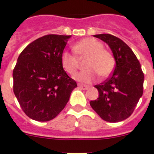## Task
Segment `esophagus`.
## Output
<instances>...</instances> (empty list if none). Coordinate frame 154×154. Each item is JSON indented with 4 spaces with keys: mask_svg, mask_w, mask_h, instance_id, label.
<instances>
[{
    "mask_svg": "<svg viewBox=\"0 0 154 154\" xmlns=\"http://www.w3.org/2000/svg\"><path fill=\"white\" fill-rule=\"evenodd\" d=\"M78 87L80 88V89H82V90H87L89 87L87 86V85H83V84H78Z\"/></svg>",
    "mask_w": 154,
    "mask_h": 154,
    "instance_id": "34e87169",
    "label": "esophagus"
}]
</instances>
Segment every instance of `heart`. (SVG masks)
Masks as SVG:
<instances>
[{"label": "heart", "instance_id": "b5f03b06", "mask_svg": "<svg viewBox=\"0 0 154 154\" xmlns=\"http://www.w3.org/2000/svg\"><path fill=\"white\" fill-rule=\"evenodd\" d=\"M73 54L63 51L61 54L60 60L63 70L70 75L77 72L79 68V60L87 58L86 69L87 71L80 72L75 76L82 82L90 83L97 78V74L100 77H108L114 69L115 60L112 54L104 49L102 44L93 38H86L73 45Z\"/></svg>", "mask_w": 154, "mask_h": 154}]
</instances>
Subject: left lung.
Here are the masks:
<instances>
[{
  "mask_svg": "<svg viewBox=\"0 0 154 154\" xmlns=\"http://www.w3.org/2000/svg\"><path fill=\"white\" fill-rule=\"evenodd\" d=\"M94 37L109 45L116 67L108 79L95 86L99 97L91 100L90 105L104 120L119 122L132 115L142 97L144 75L135 54L124 41L110 34Z\"/></svg>",
  "mask_w": 154,
  "mask_h": 154,
  "instance_id": "1",
  "label": "left lung"
}]
</instances>
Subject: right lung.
<instances>
[{"mask_svg": "<svg viewBox=\"0 0 154 154\" xmlns=\"http://www.w3.org/2000/svg\"><path fill=\"white\" fill-rule=\"evenodd\" d=\"M71 35H48L29 44L13 70V91L25 115L37 121L54 119L77 87L60 57Z\"/></svg>", "mask_w": 154, "mask_h": 154, "instance_id": "obj_1", "label": "right lung"}]
</instances>
